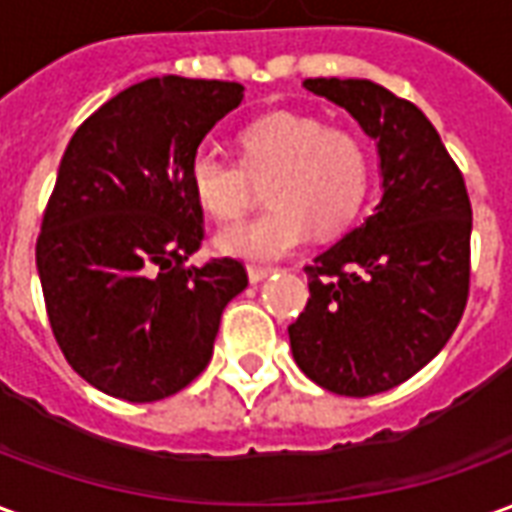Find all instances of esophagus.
Segmentation results:
<instances>
[{
    "label": "esophagus",
    "instance_id": "esophagus-1",
    "mask_svg": "<svg viewBox=\"0 0 512 512\" xmlns=\"http://www.w3.org/2000/svg\"><path fill=\"white\" fill-rule=\"evenodd\" d=\"M246 274H249V282H263V279L271 277V274H274V268L249 266V268H246Z\"/></svg>",
    "mask_w": 512,
    "mask_h": 512
}]
</instances>
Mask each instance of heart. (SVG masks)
<instances>
[{
    "label": "heart",
    "instance_id": "b5f03b06",
    "mask_svg": "<svg viewBox=\"0 0 512 512\" xmlns=\"http://www.w3.org/2000/svg\"><path fill=\"white\" fill-rule=\"evenodd\" d=\"M241 164L200 147L189 161V186L219 222L244 216L268 183L271 211L216 233L222 255L279 260L296 252L312 227L337 233L354 222L370 189V150L348 128L296 112H274L241 131Z\"/></svg>",
    "mask_w": 512,
    "mask_h": 512
}]
</instances>
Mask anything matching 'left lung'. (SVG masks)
<instances>
[{
    "label": "left lung",
    "mask_w": 512,
    "mask_h": 512,
    "mask_svg": "<svg viewBox=\"0 0 512 512\" xmlns=\"http://www.w3.org/2000/svg\"><path fill=\"white\" fill-rule=\"evenodd\" d=\"M378 147L381 202L307 266L290 323L296 365L334 395L403 384L447 345L469 296L472 205L461 169L411 101L370 79H307Z\"/></svg>",
    "instance_id": "obj_1"
}]
</instances>
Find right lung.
<instances>
[{"label": "right lung", "instance_id": "add662e5", "mask_svg": "<svg viewBox=\"0 0 512 512\" xmlns=\"http://www.w3.org/2000/svg\"><path fill=\"white\" fill-rule=\"evenodd\" d=\"M244 87L147 79L76 128L40 224V285L68 365L106 395L153 403L208 367L227 301L249 285L200 249L202 205L189 161Z\"/></svg>", "mask_w": 512, "mask_h": 512}]
</instances>
